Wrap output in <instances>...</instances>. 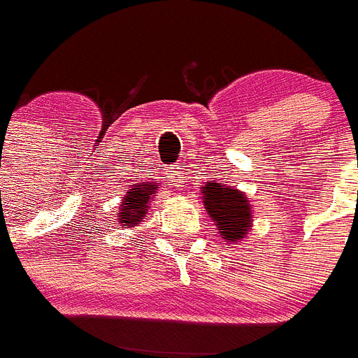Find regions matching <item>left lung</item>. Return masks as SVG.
<instances>
[{
    "instance_id": "8db88e82",
    "label": "left lung",
    "mask_w": 358,
    "mask_h": 358,
    "mask_svg": "<svg viewBox=\"0 0 358 358\" xmlns=\"http://www.w3.org/2000/svg\"><path fill=\"white\" fill-rule=\"evenodd\" d=\"M201 200L222 240L236 243L245 238L251 228V203L247 196L222 182H208L201 187Z\"/></svg>"
}]
</instances>
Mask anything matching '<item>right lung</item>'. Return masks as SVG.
<instances>
[{
    "mask_svg": "<svg viewBox=\"0 0 358 358\" xmlns=\"http://www.w3.org/2000/svg\"><path fill=\"white\" fill-rule=\"evenodd\" d=\"M160 189L158 182H143L131 187L130 192L124 196V200L120 203V213H118V222L120 227L130 228L141 222L147 209H149L150 198L157 196V190Z\"/></svg>",
    "mask_w": 358,
    "mask_h": 358,
    "instance_id": "1",
    "label": "right lung"
}]
</instances>
